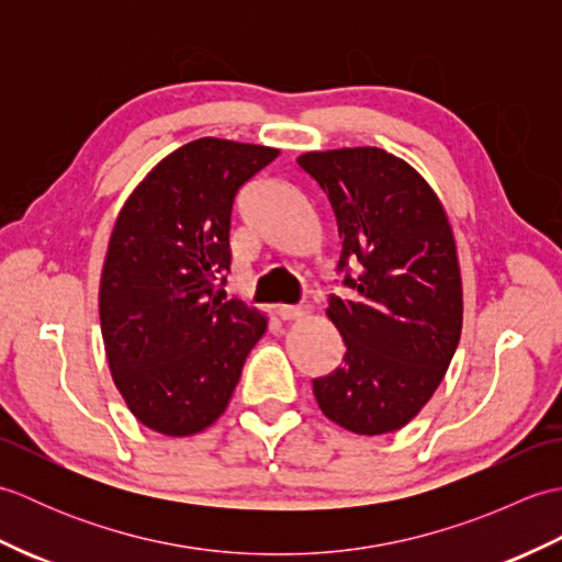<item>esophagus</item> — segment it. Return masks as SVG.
Returning <instances> with one entry per match:
<instances>
[{"label": "esophagus", "mask_w": 562, "mask_h": 562, "mask_svg": "<svg viewBox=\"0 0 562 562\" xmlns=\"http://www.w3.org/2000/svg\"><path fill=\"white\" fill-rule=\"evenodd\" d=\"M278 316L282 321H302V318L308 316V312H306V308H302V306H280L278 308Z\"/></svg>", "instance_id": "1"}]
</instances>
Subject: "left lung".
<instances>
[{"mask_svg": "<svg viewBox=\"0 0 562 562\" xmlns=\"http://www.w3.org/2000/svg\"><path fill=\"white\" fill-rule=\"evenodd\" d=\"M302 169L324 188L342 238L348 294L326 316L345 342L342 364L314 379L321 413L355 435H386L425 408L447 374L463 326L457 241L420 171L379 147L306 151Z\"/></svg>", "mask_w": 562, "mask_h": 562, "instance_id": "left-lung-1", "label": "left lung"}]
</instances>
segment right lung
Returning <instances> with one entry per match:
<instances>
[{"label":"right lung","mask_w":562,"mask_h":562,"mask_svg":"<svg viewBox=\"0 0 562 562\" xmlns=\"http://www.w3.org/2000/svg\"><path fill=\"white\" fill-rule=\"evenodd\" d=\"M280 149L200 137L164 157L117 212L99 316L115 389L137 420L190 437L222 417L268 316L222 302L234 200Z\"/></svg>","instance_id":"add662e5"}]
</instances>
